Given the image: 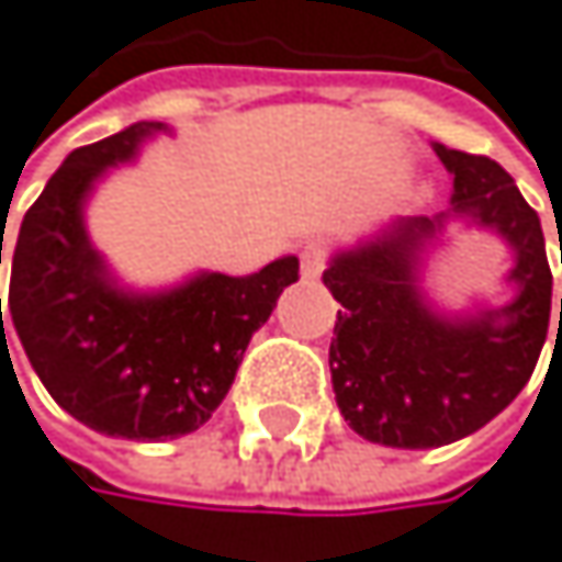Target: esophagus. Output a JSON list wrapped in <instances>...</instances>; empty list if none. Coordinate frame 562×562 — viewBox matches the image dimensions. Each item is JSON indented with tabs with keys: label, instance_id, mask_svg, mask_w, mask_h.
<instances>
[{
	"label": "esophagus",
	"instance_id": "esophagus-1",
	"mask_svg": "<svg viewBox=\"0 0 562 562\" xmlns=\"http://www.w3.org/2000/svg\"><path fill=\"white\" fill-rule=\"evenodd\" d=\"M328 265V247L325 244H307L301 250V278L304 281H315Z\"/></svg>",
	"mask_w": 562,
	"mask_h": 562
}]
</instances>
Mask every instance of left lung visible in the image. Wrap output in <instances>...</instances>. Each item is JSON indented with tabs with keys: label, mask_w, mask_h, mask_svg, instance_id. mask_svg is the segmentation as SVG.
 Instances as JSON below:
<instances>
[{
	"label": "left lung",
	"mask_w": 562,
	"mask_h": 562,
	"mask_svg": "<svg viewBox=\"0 0 562 562\" xmlns=\"http://www.w3.org/2000/svg\"><path fill=\"white\" fill-rule=\"evenodd\" d=\"M436 154L456 177L452 211L513 244L509 278L519 294L483 318L432 315L415 288V250L439 217L398 221L331 261L322 281L341 301L328 351L335 398L361 439L392 449H436L483 429L529 382L550 328L553 274L537 211L496 160L446 147Z\"/></svg>",
	"instance_id": "1"
}]
</instances>
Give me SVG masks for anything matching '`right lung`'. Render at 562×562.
Wrapping results in <instances>:
<instances>
[{"instance_id": "obj_1", "label": "right lung", "mask_w": 562, "mask_h": 562, "mask_svg": "<svg viewBox=\"0 0 562 562\" xmlns=\"http://www.w3.org/2000/svg\"><path fill=\"white\" fill-rule=\"evenodd\" d=\"M157 130L164 123H133L72 150L25 211L12 247L9 315L36 375L72 418L116 439L201 429L234 385L250 335L297 281V258H281L258 274H201L154 297L110 284L82 231V198Z\"/></svg>"}]
</instances>
